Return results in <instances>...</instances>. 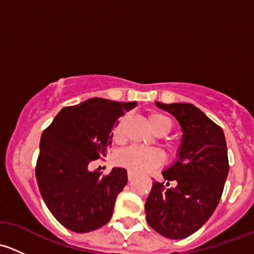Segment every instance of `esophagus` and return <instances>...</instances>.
Here are the masks:
<instances>
[{
  "label": "esophagus",
  "instance_id": "34e87169",
  "mask_svg": "<svg viewBox=\"0 0 254 254\" xmlns=\"http://www.w3.org/2000/svg\"><path fill=\"white\" fill-rule=\"evenodd\" d=\"M135 178V175L132 172H127V179H129V181H132V179Z\"/></svg>",
  "mask_w": 254,
  "mask_h": 254
}]
</instances>
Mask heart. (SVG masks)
I'll use <instances>...</instances> for the list:
<instances>
[{
	"instance_id": "b5f03b06",
	"label": "heart",
	"mask_w": 254,
	"mask_h": 254,
	"mask_svg": "<svg viewBox=\"0 0 254 254\" xmlns=\"http://www.w3.org/2000/svg\"><path fill=\"white\" fill-rule=\"evenodd\" d=\"M148 125L151 129L158 135H165L172 127V122L166 115L160 113H152L147 118ZM125 119L118 122L114 127V137L120 140L124 135ZM115 161L119 166H123L132 173H143L147 171L160 167L163 163V155L157 148L141 147V146L131 145L117 153Z\"/></svg>"
}]
</instances>
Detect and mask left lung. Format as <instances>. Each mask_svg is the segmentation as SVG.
Masks as SVG:
<instances>
[{"label": "left lung", "instance_id": "obj_1", "mask_svg": "<svg viewBox=\"0 0 254 254\" xmlns=\"http://www.w3.org/2000/svg\"><path fill=\"white\" fill-rule=\"evenodd\" d=\"M156 106L178 120L183 135L177 161L162 172L166 186L153 182L146 221L162 236L182 240L205 224L221 199L229 175L226 140L221 127L193 104Z\"/></svg>", "mask_w": 254, "mask_h": 254}]
</instances>
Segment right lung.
<instances>
[{
	"mask_svg": "<svg viewBox=\"0 0 254 254\" xmlns=\"http://www.w3.org/2000/svg\"><path fill=\"white\" fill-rule=\"evenodd\" d=\"M135 106L87 99L61 109L43 132L35 177L48 209L66 229L84 234L111 220L118 194L127 183V170L115 167L102 176L88 165L106 156L118 118Z\"/></svg>",
	"mask_w": 254,
	"mask_h": 254,
	"instance_id": "right-lung-1",
	"label": "right lung"
}]
</instances>
